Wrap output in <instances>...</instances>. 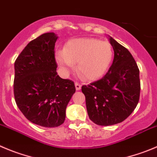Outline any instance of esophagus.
<instances>
[{
	"label": "esophagus",
	"mask_w": 157,
	"mask_h": 157,
	"mask_svg": "<svg viewBox=\"0 0 157 157\" xmlns=\"http://www.w3.org/2000/svg\"><path fill=\"white\" fill-rule=\"evenodd\" d=\"M75 86L76 90H80V89H81L82 86H81V84H80V83H78V82H76L75 83Z\"/></svg>",
	"instance_id": "1"
}]
</instances>
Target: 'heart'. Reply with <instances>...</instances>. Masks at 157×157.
Returning a JSON list of instances; mask_svg holds the SVG:
<instances>
[{"mask_svg":"<svg viewBox=\"0 0 157 157\" xmlns=\"http://www.w3.org/2000/svg\"><path fill=\"white\" fill-rule=\"evenodd\" d=\"M113 57V48L108 41L91 38L71 40L64 50L56 53V60L62 68L71 69L78 63V72L86 80L103 75Z\"/></svg>","mask_w":157,"mask_h":157,"instance_id":"b5f03b06","label":"heart"}]
</instances>
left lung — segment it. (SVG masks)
Instances as JSON below:
<instances>
[{"instance_id": "left-lung-1", "label": "left lung", "mask_w": 157, "mask_h": 157, "mask_svg": "<svg viewBox=\"0 0 157 157\" xmlns=\"http://www.w3.org/2000/svg\"><path fill=\"white\" fill-rule=\"evenodd\" d=\"M110 44L114 59L101 79L82 86L89 117L99 126L124 121L134 111L140 99V70L132 55L113 38Z\"/></svg>"}]
</instances>
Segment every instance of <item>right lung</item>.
<instances>
[{
    "instance_id": "1",
    "label": "right lung",
    "mask_w": 157,
    "mask_h": 157,
    "mask_svg": "<svg viewBox=\"0 0 157 157\" xmlns=\"http://www.w3.org/2000/svg\"><path fill=\"white\" fill-rule=\"evenodd\" d=\"M58 37L45 33L30 41L14 62L16 104L30 122L57 127L65 119V109L75 92L74 82L56 71L55 45Z\"/></svg>"
}]
</instances>
